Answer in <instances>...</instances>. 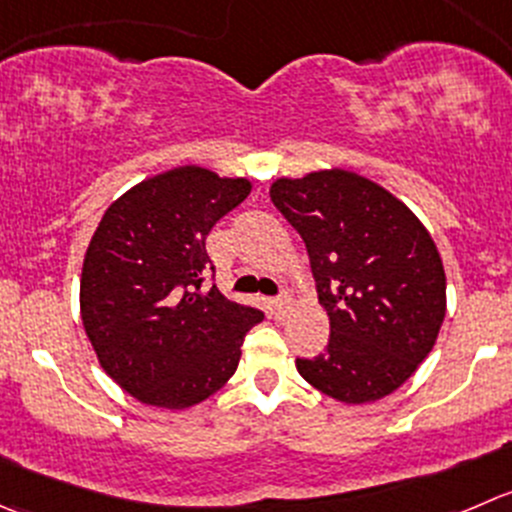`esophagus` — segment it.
Wrapping results in <instances>:
<instances>
[{
    "label": "esophagus",
    "instance_id": "obj_1",
    "mask_svg": "<svg viewBox=\"0 0 512 512\" xmlns=\"http://www.w3.org/2000/svg\"><path fill=\"white\" fill-rule=\"evenodd\" d=\"M270 305H272V312H275L277 317H282L287 310H290L292 300H290V297H287V295H280V297H275V300H272Z\"/></svg>",
    "mask_w": 512,
    "mask_h": 512
}]
</instances>
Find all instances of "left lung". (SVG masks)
I'll return each mask as SVG.
<instances>
[{"mask_svg":"<svg viewBox=\"0 0 512 512\" xmlns=\"http://www.w3.org/2000/svg\"><path fill=\"white\" fill-rule=\"evenodd\" d=\"M270 197L300 232L330 317L325 352L297 357V372L347 405L398 390L445 317V270L430 232L385 187L347 170L280 177Z\"/></svg>","mask_w":512,"mask_h":512,"instance_id":"left-lung-1","label":"left lung"}]
</instances>
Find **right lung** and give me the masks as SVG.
<instances>
[{"mask_svg":"<svg viewBox=\"0 0 512 512\" xmlns=\"http://www.w3.org/2000/svg\"><path fill=\"white\" fill-rule=\"evenodd\" d=\"M252 185L205 167L150 177L109 205L87 247L79 282L84 332L109 377L140 403L185 410L237 370L257 307L215 285L205 240Z\"/></svg>","mask_w":512,"mask_h":512,"instance_id":"obj_1","label":"right lung"}]
</instances>
